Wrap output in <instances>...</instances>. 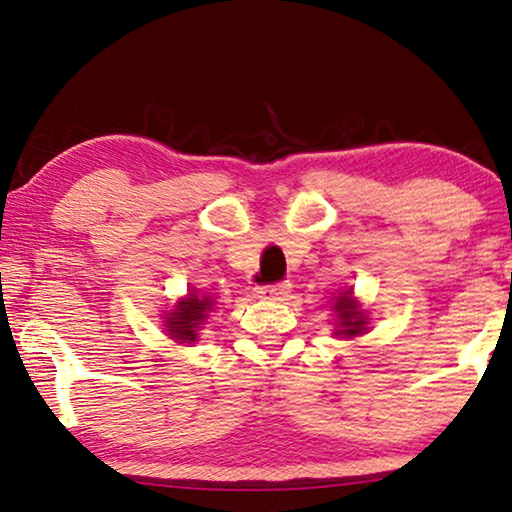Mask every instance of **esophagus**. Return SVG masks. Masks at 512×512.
I'll return each mask as SVG.
<instances>
[{"mask_svg": "<svg viewBox=\"0 0 512 512\" xmlns=\"http://www.w3.org/2000/svg\"><path fill=\"white\" fill-rule=\"evenodd\" d=\"M287 292H289L287 282H276V285H259L255 289V296L262 301H280Z\"/></svg>", "mask_w": 512, "mask_h": 512, "instance_id": "esophagus-1", "label": "esophagus"}]
</instances>
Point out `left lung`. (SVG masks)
I'll return each mask as SVG.
<instances>
[{
    "instance_id": "obj_1",
    "label": "left lung",
    "mask_w": 512,
    "mask_h": 512,
    "mask_svg": "<svg viewBox=\"0 0 512 512\" xmlns=\"http://www.w3.org/2000/svg\"><path fill=\"white\" fill-rule=\"evenodd\" d=\"M333 310L338 312V324H340V335H347V338H352V335L363 333L365 329V315L361 310H358L356 301L352 299V294L345 292L342 296H338V303L333 305Z\"/></svg>"
}]
</instances>
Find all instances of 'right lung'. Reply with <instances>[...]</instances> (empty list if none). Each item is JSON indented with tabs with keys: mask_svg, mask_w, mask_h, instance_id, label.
<instances>
[{
	"mask_svg": "<svg viewBox=\"0 0 512 512\" xmlns=\"http://www.w3.org/2000/svg\"><path fill=\"white\" fill-rule=\"evenodd\" d=\"M213 308V301L209 296H195L190 294L186 301H181L177 305V310L167 317V331L174 340H183V342H195L197 340V329L200 324L207 319V312Z\"/></svg>",
	"mask_w": 512,
	"mask_h": 512,
	"instance_id": "obj_1",
	"label": "right lung"
}]
</instances>
